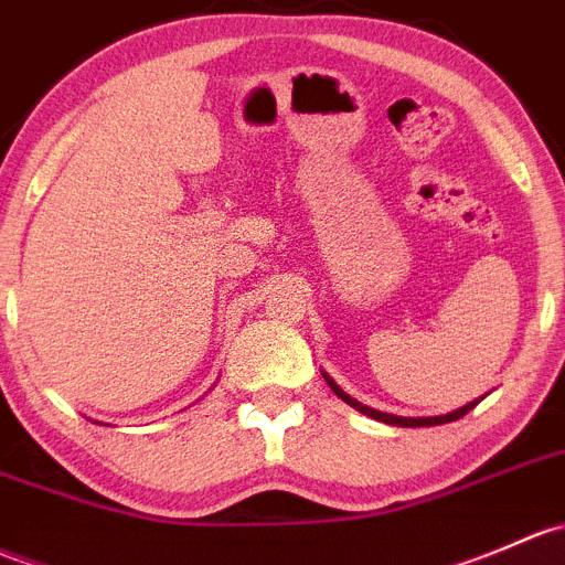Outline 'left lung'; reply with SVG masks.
Masks as SVG:
<instances>
[{
    "label": "left lung",
    "mask_w": 565,
    "mask_h": 565,
    "mask_svg": "<svg viewBox=\"0 0 565 565\" xmlns=\"http://www.w3.org/2000/svg\"><path fill=\"white\" fill-rule=\"evenodd\" d=\"M324 376V382L330 384V390L335 392L338 397H341V401H347L349 406L352 408H358V412H362V414H367V417H373V419H379V423H384V425H395V427H430V425H444V423H455V419H460V417H466L468 412H471L473 406H477L479 401H482V397H479V401H471V403H466V406H460V408H455V412H449V414H441V417H395V414H387V412H376V408H371V406H362L360 401H354L352 395H347V392H343L341 387H338L335 382H332V379L328 376V373H322Z\"/></svg>",
    "instance_id": "left-lung-1"
}]
</instances>
